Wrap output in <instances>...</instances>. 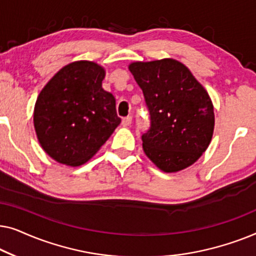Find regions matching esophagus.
Returning <instances> with one entry per match:
<instances>
[{
	"label": "esophagus",
	"instance_id": "1",
	"mask_svg": "<svg viewBox=\"0 0 256 256\" xmlns=\"http://www.w3.org/2000/svg\"><path fill=\"white\" fill-rule=\"evenodd\" d=\"M132 116H127V118H122L121 124H122V126H124V127H128V126L132 124Z\"/></svg>",
	"mask_w": 256,
	"mask_h": 256
}]
</instances>
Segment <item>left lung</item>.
<instances>
[{"label": "left lung", "mask_w": 256, "mask_h": 256, "mask_svg": "<svg viewBox=\"0 0 256 256\" xmlns=\"http://www.w3.org/2000/svg\"><path fill=\"white\" fill-rule=\"evenodd\" d=\"M144 96L150 127L142 134L146 155L166 172L194 164L208 149L214 113L208 92L174 59L129 65Z\"/></svg>", "instance_id": "1"}]
</instances>
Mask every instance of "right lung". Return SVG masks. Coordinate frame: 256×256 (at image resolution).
Masks as SVG:
<instances>
[{
    "mask_svg": "<svg viewBox=\"0 0 256 256\" xmlns=\"http://www.w3.org/2000/svg\"><path fill=\"white\" fill-rule=\"evenodd\" d=\"M104 78V70L96 62H74L56 73L38 96L34 129L42 148L57 162L82 166L120 124Z\"/></svg>",
    "mask_w": 256,
    "mask_h": 256,
    "instance_id": "1",
    "label": "right lung"
}]
</instances>
